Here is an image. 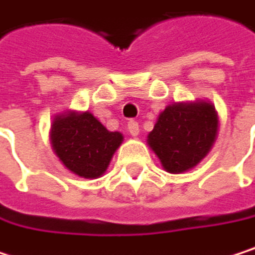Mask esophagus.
Segmentation results:
<instances>
[{
	"instance_id": "esophagus-1",
	"label": "esophagus",
	"mask_w": 255,
	"mask_h": 255,
	"mask_svg": "<svg viewBox=\"0 0 255 255\" xmlns=\"http://www.w3.org/2000/svg\"><path fill=\"white\" fill-rule=\"evenodd\" d=\"M127 128H128V131H130L131 136H137L139 131H140V127H139V122H137V121H130V122H128V127H127Z\"/></svg>"
}]
</instances>
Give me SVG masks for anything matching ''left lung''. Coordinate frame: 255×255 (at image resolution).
Segmentation results:
<instances>
[{
	"label": "left lung",
	"mask_w": 255,
	"mask_h": 255,
	"mask_svg": "<svg viewBox=\"0 0 255 255\" xmlns=\"http://www.w3.org/2000/svg\"><path fill=\"white\" fill-rule=\"evenodd\" d=\"M217 131L218 116L212 104H173L160 113L148 143L167 172L181 173L208 155Z\"/></svg>",
	"instance_id": "1"
}]
</instances>
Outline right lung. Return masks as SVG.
I'll list each match as a JSON object with an SVG mask.
<instances>
[{
  "instance_id": "right-lung-1",
  "label": "right lung",
  "mask_w": 255,
  "mask_h": 255,
  "mask_svg": "<svg viewBox=\"0 0 255 255\" xmlns=\"http://www.w3.org/2000/svg\"><path fill=\"white\" fill-rule=\"evenodd\" d=\"M50 140L68 170L83 178H98L122 143V134L109 131L98 119L85 112L56 116Z\"/></svg>"
}]
</instances>
